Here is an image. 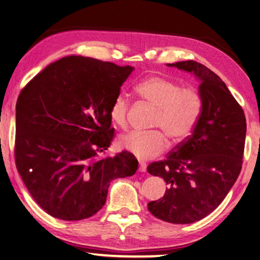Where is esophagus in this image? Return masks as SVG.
Listing matches in <instances>:
<instances>
[{
  "label": "esophagus",
  "instance_id": "1",
  "mask_svg": "<svg viewBox=\"0 0 260 260\" xmlns=\"http://www.w3.org/2000/svg\"><path fill=\"white\" fill-rule=\"evenodd\" d=\"M139 170H140L141 172L146 171V165L144 164V162H142V161L139 162Z\"/></svg>",
  "mask_w": 260,
  "mask_h": 260
}]
</instances>
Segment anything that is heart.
Here are the masks:
<instances>
[{"instance_id":"obj_1","label":"heart","mask_w":260,"mask_h":260,"mask_svg":"<svg viewBox=\"0 0 260 260\" xmlns=\"http://www.w3.org/2000/svg\"><path fill=\"white\" fill-rule=\"evenodd\" d=\"M140 98L156 108L152 127L162 131L149 133L132 132L121 137L119 143L141 160L152 159L165 152L168 140L180 144L194 131L203 108L202 95L194 86H181L174 80L153 75L137 83ZM131 101L126 93H117L109 108L111 121L120 128L127 126Z\"/></svg>"}]
</instances>
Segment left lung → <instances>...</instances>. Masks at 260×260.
Segmentation results:
<instances>
[{
    "mask_svg": "<svg viewBox=\"0 0 260 260\" xmlns=\"http://www.w3.org/2000/svg\"><path fill=\"white\" fill-rule=\"evenodd\" d=\"M194 73L201 81L203 108L194 131L162 161L147 166L164 179L165 196L147 208L155 217L188 224L215 210L235 185L242 168L246 117L221 78L195 60L168 64Z\"/></svg>",
    "mask_w": 260,
    "mask_h": 260,
    "instance_id": "left-lung-1",
    "label": "left lung"
}]
</instances>
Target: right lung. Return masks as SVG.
<instances>
[{"mask_svg":"<svg viewBox=\"0 0 260 260\" xmlns=\"http://www.w3.org/2000/svg\"><path fill=\"white\" fill-rule=\"evenodd\" d=\"M134 69L66 56L39 72L15 106L14 160L30 195L56 218L80 221L105 205L111 180L133 176L127 151L101 155L115 137L109 108Z\"/></svg>","mask_w":260,"mask_h":260,"instance_id":"right-lung-1","label":"right lung"}]
</instances>
